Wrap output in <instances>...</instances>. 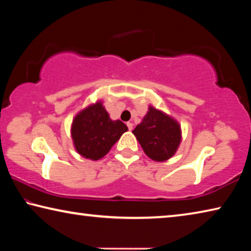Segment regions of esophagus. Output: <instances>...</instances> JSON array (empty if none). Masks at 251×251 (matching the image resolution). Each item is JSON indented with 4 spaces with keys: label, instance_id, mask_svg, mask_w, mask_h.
Instances as JSON below:
<instances>
[{
    "label": "esophagus",
    "instance_id": "esophagus-1",
    "mask_svg": "<svg viewBox=\"0 0 251 251\" xmlns=\"http://www.w3.org/2000/svg\"><path fill=\"white\" fill-rule=\"evenodd\" d=\"M127 127H128L129 130L133 129V123H131V122H127Z\"/></svg>",
    "mask_w": 251,
    "mask_h": 251
}]
</instances>
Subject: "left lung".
Wrapping results in <instances>:
<instances>
[{
    "label": "left lung",
    "instance_id": "left-lung-1",
    "mask_svg": "<svg viewBox=\"0 0 251 251\" xmlns=\"http://www.w3.org/2000/svg\"><path fill=\"white\" fill-rule=\"evenodd\" d=\"M133 134L145 154L154 161H166L176 154L181 143L180 124L163 110L148 106L146 115Z\"/></svg>",
    "mask_w": 251,
    "mask_h": 251
}]
</instances>
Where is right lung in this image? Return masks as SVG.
<instances>
[{
  "instance_id": "right-lung-1",
  "label": "right lung",
  "mask_w": 251,
  "mask_h": 251,
  "mask_svg": "<svg viewBox=\"0 0 251 251\" xmlns=\"http://www.w3.org/2000/svg\"><path fill=\"white\" fill-rule=\"evenodd\" d=\"M127 130L128 128L122 121H113L109 117L100 100L80 109L71 125L75 151L84 158L94 161L107 155Z\"/></svg>"
}]
</instances>
